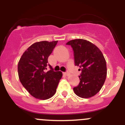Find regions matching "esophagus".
<instances>
[{
	"label": "esophagus",
	"mask_w": 125,
	"mask_h": 125,
	"mask_svg": "<svg viewBox=\"0 0 125 125\" xmlns=\"http://www.w3.org/2000/svg\"><path fill=\"white\" fill-rule=\"evenodd\" d=\"M64 74L66 75V76H69L71 74H70V73L69 72V71H66V72L64 73Z\"/></svg>",
	"instance_id": "34e87169"
}]
</instances>
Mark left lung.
<instances>
[{"label":"left lung","instance_id":"obj_1","mask_svg":"<svg viewBox=\"0 0 125 125\" xmlns=\"http://www.w3.org/2000/svg\"><path fill=\"white\" fill-rule=\"evenodd\" d=\"M74 51L75 66H79L80 82L73 88L76 95L89 98L96 94L106 78V62L100 49L84 39H74L66 43Z\"/></svg>","mask_w":125,"mask_h":125}]
</instances>
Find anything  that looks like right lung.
Instances as JSON below:
<instances>
[{"label":"right lung","mask_w":125,"mask_h":125,"mask_svg":"<svg viewBox=\"0 0 125 125\" xmlns=\"http://www.w3.org/2000/svg\"><path fill=\"white\" fill-rule=\"evenodd\" d=\"M57 41L34 43L23 53L18 63V74L23 86L33 97L47 100L54 95L59 81L61 71H54L47 64L48 57L56 46ZM51 69L46 71L47 66Z\"/></svg>","instance_id":"right-lung-1"}]
</instances>
